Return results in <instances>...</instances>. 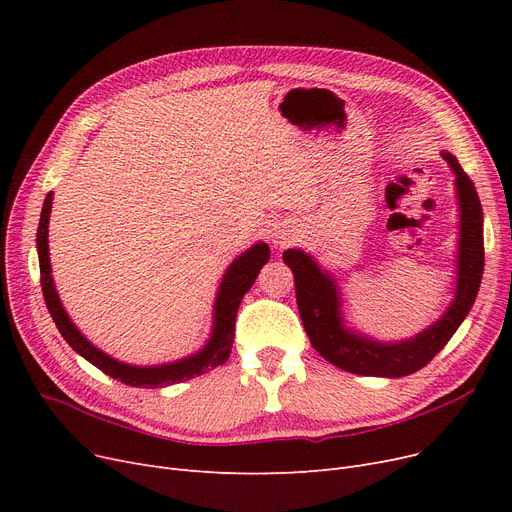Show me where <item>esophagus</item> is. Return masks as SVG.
<instances>
[{"label":"esophagus","mask_w":512,"mask_h":512,"mask_svg":"<svg viewBox=\"0 0 512 512\" xmlns=\"http://www.w3.org/2000/svg\"><path fill=\"white\" fill-rule=\"evenodd\" d=\"M286 236H288V232H286V230H276V232L272 234L274 242H284V240H286Z\"/></svg>","instance_id":"34e87169"}]
</instances>
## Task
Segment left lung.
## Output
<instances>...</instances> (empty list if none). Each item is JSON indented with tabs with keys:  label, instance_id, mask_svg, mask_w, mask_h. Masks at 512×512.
I'll return each instance as SVG.
<instances>
[{
	"label": "left lung",
	"instance_id": "1",
	"mask_svg": "<svg viewBox=\"0 0 512 512\" xmlns=\"http://www.w3.org/2000/svg\"><path fill=\"white\" fill-rule=\"evenodd\" d=\"M454 174L459 201V249H456L454 297L446 311L419 334L405 340H378L348 328L336 278L315 257L301 249L284 251L282 259L294 274L297 305L315 351L332 365L373 378H402L432 361L469 315L483 274V211L473 180L459 159L442 151Z\"/></svg>",
	"mask_w": 512,
	"mask_h": 512
}]
</instances>
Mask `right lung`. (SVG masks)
I'll return each instance as SVG.
<instances>
[{
	"mask_svg": "<svg viewBox=\"0 0 512 512\" xmlns=\"http://www.w3.org/2000/svg\"><path fill=\"white\" fill-rule=\"evenodd\" d=\"M51 201L53 193L45 197L43 209H41V220L37 228V253H39V267H41V288L45 305L56 321V326L64 340L72 346L80 357H85L91 365L101 369L103 373L110 375V378L132 386V388H161V386H172L180 384L197 375H203L218 365H224L232 353V342H234V324H236V311L240 307V301L249 288L255 284V278L261 267L270 259V247L265 242H255L251 249L240 253L222 276V282L218 286V294H215L213 303V324L211 334L207 342L199 348L197 353L182 357L172 363H161V365H130L124 361H118L103 353L93 342L85 338L74 321L68 317L60 297L56 284H53L51 276V263H49V213H51Z\"/></svg>",
	"mask_w": 512,
	"mask_h": 512,
	"instance_id": "1",
	"label": "right lung"
}]
</instances>
